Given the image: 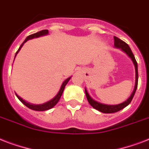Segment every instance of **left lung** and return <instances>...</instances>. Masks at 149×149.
Instances as JSON below:
<instances>
[{
    "label": "left lung",
    "instance_id": "obj_1",
    "mask_svg": "<svg viewBox=\"0 0 149 149\" xmlns=\"http://www.w3.org/2000/svg\"><path fill=\"white\" fill-rule=\"evenodd\" d=\"M113 39H114V46L116 48H118V49H120L123 52H125V53L127 54V56H129L130 58H132V62L134 63V68H135V85H134V91L132 92V95L130 96V97L125 100V102H123L121 104H117V105H107V104H100L99 102L95 101L94 100H93L91 98V97L89 95L88 92L85 89V93H86V98H87V100H88L89 104H91V106L93 107V108L97 110V111H100V112H103V113H115V112H118V111L122 110L123 108H125V107H127L128 104L132 102V99L134 97V95L135 92H136L137 87H138V80H139V72H138V63L136 62V59L134 58V56L133 52H132V49H130V47L128 46L127 43H125L124 41L120 40V38H117V37H113Z\"/></svg>",
    "mask_w": 149,
    "mask_h": 149
}]
</instances>
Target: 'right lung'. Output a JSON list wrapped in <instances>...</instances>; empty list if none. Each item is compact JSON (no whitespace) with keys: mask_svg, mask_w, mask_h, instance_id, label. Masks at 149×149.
<instances>
[{"mask_svg":"<svg viewBox=\"0 0 149 149\" xmlns=\"http://www.w3.org/2000/svg\"><path fill=\"white\" fill-rule=\"evenodd\" d=\"M48 33H49V31H48V30H42V31H38V32H37V33L32 34V35H30L29 36H28V37L25 38V40L23 42V43H22V45H20L19 49H18V50H17V52H16V54H15V56H16V55L17 54V52L20 51V49H22V47L23 46V45H24V43L26 42L27 41L29 40V39H31V38H37V37H39V36H45V35H47ZM70 78H71V77H69L68 79H66L65 81L63 82V84H62V86H61L60 90H59V91H58V93H57V95H56V97L53 98V99H52L51 100L46 102V103H45V104H39V105H34V104H29V103L26 102L25 100H24L22 99V98L20 97L19 96L17 95V93H15V94H16V96H17V97L19 99L20 101L22 102L23 104H24V105H25L27 107H29V108L31 109V110H34V111H47V110H49V109L52 108V107H53L55 106V105H56L57 103H58V100H59V99H60L61 96H62V94H63V91H64V89H65V85L67 84V83L69 82V80L70 79Z\"/></svg>","mask_w":149,"mask_h":149,"instance_id":"right-lung-1","label":"right lung"}]
</instances>
